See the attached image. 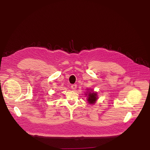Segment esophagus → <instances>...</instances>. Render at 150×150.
<instances>
[{
  "mask_svg": "<svg viewBox=\"0 0 150 150\" xmlns=\"http://www.w3.org/2000/svg\"><path fill=\"white\" fill-rule=\"evenodd\" d=\"M77 88V85L76 84H74V85H71V88L73 90H75Z\"/></svg>",
  "mask_w": 150,
  "mask_h": 150,
  "instance_id": "obj_1",
  "label": "esophagus"
}]
</instances>
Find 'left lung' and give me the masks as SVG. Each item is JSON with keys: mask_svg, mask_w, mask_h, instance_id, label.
Returning a JSON list of instances; mask_svg holds the SVG:
<instances>
[{"mask_svg": "<svg viewBox=\"0 0 150 150\" xmlns=\"http://www.w3.org/2000/svg\"><path fill=\"white\" fill-rule=\"evenodd\" d=\"M87 91H86V93H85V95L87 96V101L89 104H94L96 103L97 99H98V96L97 93L96 91H94L93 90H90L87 88Z\"/></svg>", "mask_w": 150, "mask_h": 150, "instance_id": "left-lung-1", "label": "left lung"}]
</instances>
